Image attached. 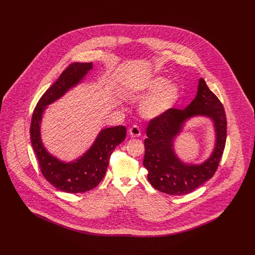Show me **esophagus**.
Here are the masks:
<instances>
[{
    "instance_id": "1",
    "label": "esophagus",
    "mask_w": 255,
    "mask_h": 255,
    "mask_svg": "<svg viewBox=\"0 0 255 255\" xmlns=\"http://www.w3.org/2000/svg\"><path fill=\"white\" fill-rule=\"evenodd\" d=\"M129 133L132 137H138L140 135V130L136 125H133L132 128L129 129Z\"/></svg>"
}]
</instances>
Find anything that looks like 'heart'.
<instances>
[{
  "instance_id": "b5f03b06",
  "label": "heart",
  "mask_w": 255,
  "mask_h": 255,
  "mask_svg": "<svg viewBox=\"0 0 255 255\" xmlns=\"http://www.w3.org/2000/svg\"><path fill=\"white\" fill-rule=\"evenodd\" d=\"M150 93L153 94L143 101L139 112L143 118L154 120L164 116L176 105L181 95V89L178 84L169 82L168 78L156 76L150 79L141 91L135 94V97H144Z\"/></svg>"
}]
</instances>
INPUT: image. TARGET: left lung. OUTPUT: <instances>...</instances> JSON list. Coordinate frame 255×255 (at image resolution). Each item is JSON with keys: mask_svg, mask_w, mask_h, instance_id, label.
Listing matches in <instances>:
<instances>
[{"mask_svg": "<svg viewBox=\"0 0 255 255\" xmlns=\"http://www.w3.org/2000/svg\"><path fill=\"white\" fill-rule=\"evenodd\" d=\"M197 116L213 122L216 142L206 161L189 164L177 156L174 142L185 123ZM146 134L143 166L148 171V181L160 192L174 196L188 194L211 179L218 168L227 138L226 113L218 97L200 78L192 102L183 110L171 109L164 116L152 120Z\"/></svg>", "mask_w": 255, "mask_h": 255, "instance_id": "obj_1", "label": "left lung"}]
</instances>
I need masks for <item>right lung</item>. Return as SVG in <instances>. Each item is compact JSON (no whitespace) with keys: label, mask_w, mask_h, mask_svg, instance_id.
<instances>
[{"label":"right lung","mask_w":255,"mask_h":255,"mask_svg":"<svg viewBox=\"0 0 255 255\" xmlns=\"http://www.w3.org/2000/svg\"><path fill=\"white\" fill-rule=\"evenodd\" d=\"M92 70L93 63L70 65L40 98L31 119V144L42 174L52 186L67 193H83L97 186L105 176L111 154L126 136L124 126L101 129L90 148L71 161L53 156L44 144L41 124L48 106L59 100L70 90L83 83L87 74Z\"/></svg>","instance_id":"1"}]
</instances>
